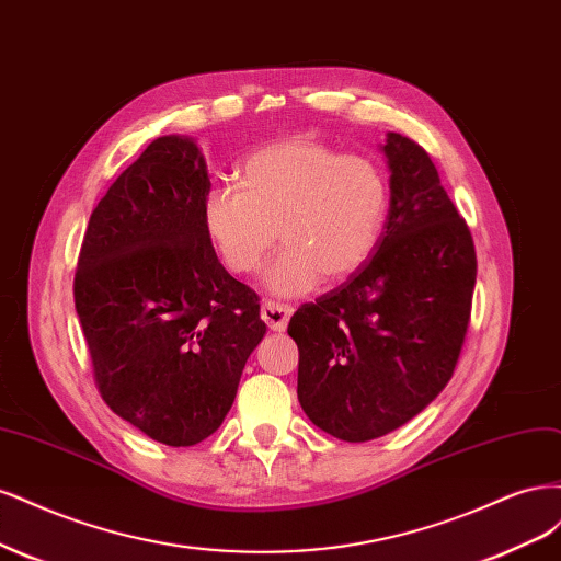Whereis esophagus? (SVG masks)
<instances>
[{
	"label": "esophagus",
	"mask_w": 561,
	"mask_h": 561,
	"mask_svg": "<svg viewBox=\"0 0 561 561\" xmlns=\"http://www.w3.org/2000/svg\"><path fill=\"white\" fill-rule=\"evenodd\" d=\"M294 314V307L291 305H284V302H275V300H265L261 307V317L267 323L270 331H284L288 319Z\"/></svg>",
	"instance_id": "34e87169"
}]
</instances>
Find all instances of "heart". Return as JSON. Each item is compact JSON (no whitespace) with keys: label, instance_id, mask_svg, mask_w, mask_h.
Listing matches in <instances>:
<instances>
[{"label":"heart","instance_id":"obj_1","mask_svg":"<svg viewBox=\"0 0 561 561\" xmlns=\"http://www.w3.org/2000/svg\"><path fill=\"white\" fill-rule=\"evenodd\" d=\"M242 188L211 186L203 221L221 261L234 275H251L286 242L265 270L279 296L312 291L323 279H347L382 240L391 191L385 170L368 156L296 135L261 147L242 162Z\"/></svg>","mask_w":561,"mask_h":561}]
</instances>
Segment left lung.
Returning a JSON list of instances; mask_svg holds the SVG:
<instances>
[{"label":"left lung","instance_id":"8db88e82","mask_svg":"<svg viewBox=\"0 0 561 561\" xmlns=\"http://www.w3.org/2000/svg\"><path fill=\"white\" fill-rule=\"evenodd\" d=\"M389 219L370 261L288 321L298 401L347 443L387 436L449 382L471 321L476 244L431 156L399 133L382 147Z\"/></svg>","mask_w":561,"mask_h":561}]
</instances>
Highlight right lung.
Returning <instances> with one entry per match:
<instances>
[{
  "label": "right lung",
  "mask_w": 561,
  "mask_h": 561,
  "mask_svg": "<svg viewBox=\"0 0 561 561\" xmlns=\"http://www.w3.org/2000/svg\"><path fill=\"white\" fill-rule=\"evenodd\" d=\"M209 188L197 144L158 137L90 214L75 275L100 396L170 447L221 426L265 335L256 291L216 259Z\"/></svg>",
  "instance_id": "add662e5"
}]
</instances>
